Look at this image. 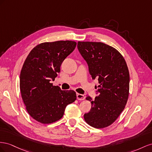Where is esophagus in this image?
<instances>
[{"label": "esophagus", "mask_w": 152, "mask_h": 152, "mask_svg": "<svg viewBox=\"0 0 152 152\" xmlns=\"http://www.w3.org/2000/svg\"><path fill=\"white\" fill-rule=\"evenodd\" d=\"M76 96H77V100H81H81H84V99H85V96L83 94H80L77 93L76 94Z\"/></svg>", "instance_id": "esophagus-1"}]
</instances>
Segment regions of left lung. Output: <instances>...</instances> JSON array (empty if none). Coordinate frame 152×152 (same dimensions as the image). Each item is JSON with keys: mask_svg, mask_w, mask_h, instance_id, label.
Listing matches in <instances>:
<instances>
[{"mask_svg": "<svg viewBox=\"0 0 152 152\" xmlns=\"http://www.w3.org/2000/svg\"><path fill=\"white\" fill-rule=\"evenodd\" d=\"M77 49L88 66L92 80H98V96L92 100L90 111L84 115L90 126L102 129L118 118L126 105L129 94V72L120 52L101 42H77Z\"/></svg>", "mask_w": 152, "mask_h": 152, "instance_id": "obj_1", "label": "left lung"}]
</instances>
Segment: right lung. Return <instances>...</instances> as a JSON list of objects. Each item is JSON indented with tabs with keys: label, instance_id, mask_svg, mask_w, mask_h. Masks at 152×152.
Masks as SVG:
<instances>
[{
	"label": "right lung",
	"instance_id": "1",
	"mask_svg": "<svg viewBox=\"0 0 152 152\" xmlns=\"http://www.w3.org/2000/svg\"><path fill=\"white\" fill-rule=\"evenodd\" d=\"M72 41L45 42L30 51L20 72L21 97L30 116L44 124L62 118L67 105L75 102L74 90H62L50 83L60 71V66L75 49Z\"/></svg>",
	"mask_w": 152,
	"mask_h": 152
}]
</instances>
